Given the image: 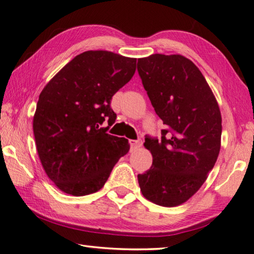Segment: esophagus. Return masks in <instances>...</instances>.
<instances>
[{"label": "esophagus", "mask_w": 254, "mask_h": 254, "mask_svg": "<svg viewBox=\"0 0 254 254\" xmlns=\"http://www.w3.org/2000/svg\"><path fill=\"white\" fill-rule=\"evenodd\" d=\"M130 146L131 149H137L142 146L141 140H130Z\"/></svg>", "instance_id": "esophagus-1"}]
</instances>
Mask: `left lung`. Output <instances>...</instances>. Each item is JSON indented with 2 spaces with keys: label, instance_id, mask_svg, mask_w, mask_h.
Masks as SVG:
<instances>
[{
  "label": "left lung",
  "instance_id": "8db88e82",
  "mask_svg": "<svg viewBox=\"0 0 254 254\" xmlns=\"http://www.w3.org/2000/svg\"><path fill=\"white\" fill-rule=\"evenodd\" d=\"M150 103L163 121L162 138H145L151 168L138 175L143 197L157 205L184 204L206 180L221 146V113L205 77L181 55L138 59Z\"/></svg>",
  "mask_w": 254,
  "mask_h": 254
}]
</instances>
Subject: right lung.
<instances>
[{
    "label": "right lung",
    "instance_id": "add662e5",
    "mask_svg": "<svg viewBox=\"0 0 254 254\" xmlns=\"http://www.w3.org/2000/svg\"><path fill=\"white\" fill-rule=\"evenodd\" d=\"M135 58L90 50L75 57L47 85L33 119L36 149L47 176L73 196L100 190L130 149L126 138L106 133L116 114L112 97L130 81Z\"/></svg>",
    "mask_w": 254,
    "mask_h": 254
}]
</instances>
